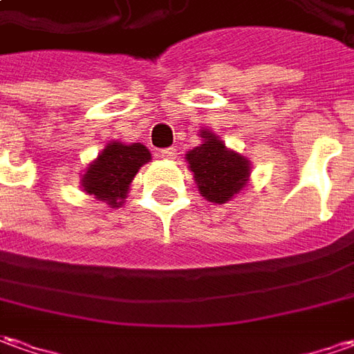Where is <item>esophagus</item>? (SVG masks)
Returning <instances> with one entry per match:
<instances>
[{
	"mask_svg": "<svg viewBox=\"0 0 354 354\" xmlns=\"http://www.w3.org/2000/svg\"><path fill=\"white\" fill-rule=\"evenodd\" d=\"M160 156H162V158H165V160H175L177 150H175V148H163V150H160Z\"/></svg>",
	"mask_w": 354,
	"mask_h": 354,
	"instance_id": "esophagus-1",
	"label": "esophagus"
}]
</instances>
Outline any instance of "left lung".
I'll list each match as a JSON object with an SVG mask.
<instances>
[{
  "label": "left lung",
  "mask_w": 354,
  "mask_h": 354,
  "mask_svg": "<svg viewBox=\"0 0 354 354\" xmlns=\"http://www.w3.org/2000/svg\"><path fill=\"white\" fill-rule=\"evenodd\" d=\"M202 145L187 152V162L198 191L208 202L225 204L250 177V162L219 140L212 131H202Z\"/></svg>",
  "instance_id": "obj_1"
}]
</instances>
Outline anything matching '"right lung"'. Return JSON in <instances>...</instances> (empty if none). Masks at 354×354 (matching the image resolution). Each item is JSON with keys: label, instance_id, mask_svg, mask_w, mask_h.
<instances>
[{"label": "right lung", "instance_id": "add662e5", "mask_svg": "<svg viewBox=\"0 0 354 354\" xmlns=\"http://www.w3.org/2000/svg\"><path fill=\"white\" fill-rule=\"evenodd\" d=\"M152 160V153L140 142H109L90 163L82 175V191L107 202L111 208L121 206L138 169Z\"/></svg>", "mask_w": 354, "mask_h": 354}]
</instances>
